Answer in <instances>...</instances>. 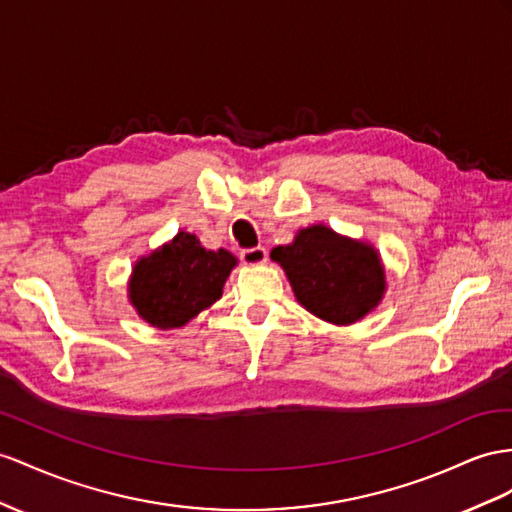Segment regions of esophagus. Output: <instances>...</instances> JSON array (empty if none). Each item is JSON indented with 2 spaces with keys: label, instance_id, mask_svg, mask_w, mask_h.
Listing matches in <instances>:
<instances>
[{
  "label": "esophagus",
  "instance_id": "34e87169",
  "mask_svg": "<svg viewBox=\"0 0 512 512\" xmlns=\"http://www.w3.org/2000/svg\"><path fill=\"white\" fill-rule=\"evenodd\" d=\"M240 259L244 261L246 266H261L266 261V248L255 246V248H246V251L240 253Z\"/></svg>",
  "mask_w": 512,
  "mask_h": 512
}]
</instances>
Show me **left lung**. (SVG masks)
<instances>
[{
    "instance_id": "1",
    "label": "left lung",
    "mask_w": 512,
    "mask_h": 512,
    "mask_svg": "<svg viewBox=\"0 0 512 512\" xmlns=\"http://www.w3.org/2000/svg\"><path fill=\"white\" fill-rule=\"evenodd\" d=\"M300 307L313 316L350 326L372 313L387 292V272L376 246L326 225L300 229L290 244L272 248Z\"/></svg>"
}]
</instances>
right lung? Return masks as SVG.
Segmentation results:
<instances>
[{
	"label": "right lung",
	"instance_id": "1",
	"mask_svg": "<svg viewBox=\"0 0 512 512\" xmlns=\"http://www.w3.org/2000/svg\"><path fill=\"white\" fill-rule=\"evenodd\" d=\"M238 257L225 248L207 251L199 238L177 231L173 240L138 257L127 281V298L153 329H181L222 296Z\"/></svg>",
	"mask_w": 512,
	"mask_h": 512
}]
</instances>
